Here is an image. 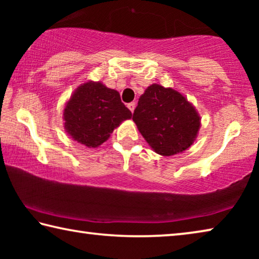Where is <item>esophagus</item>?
Returning <instances> with one entry per match:
<instances>
[{"mask_svg":"<svg viewBox=\"0 0 259 259\" xmlns=\"http://www.w3.org/2000/svg\"><path fill=\"white\" fill-rule=\"evenodd\" d=\"M135 107H136V104H135V103H129V104H128V108L131 111V113H134Z\"/></svg>","mask_w":259,"mask_h":259,"instance_id":"34e87169","label":"esophagus"}]
</instances>
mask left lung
Returning a JSON list of instances; mask_svg holds the SVG:
<instances>
[{
  "label": "left lung",
  "mask_w": 259,
  "mask_h": 259,
  "mask_svg": "<svg viewBox=\"0 0 259 259\" xmlns=\"http://www.w3.org/2000/svg\"><path fill=\"white\" fill-rule=\"evenodd\" d=\"M133 120L152 150L163 156L190 148L201 126L198 111L185 96L156 83L139 97Z\"/></svg>",
  "instance_id": "1"
}]
</instances>
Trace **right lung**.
Returning a JSON list of instances; mask_svg holds the SVG:
<instances>
[{
  "label": "right lung",
  "mask_w": 259,
  "mask_h": 259,
  "mask_svg": "<svg viewBox=\"0 0 259 259\" xmlns=\"http://www.w3.org/2000/svg\"><path fill=\"white\" fill-rule=\"evenodd\" d=\"M133 114L121 102L120 94L102 82L78 85L64 107V128L73 140L89 148L106 142L113 130Z\"/></svg>",
  "instance_id": "add662e5"
}]
</instances>
